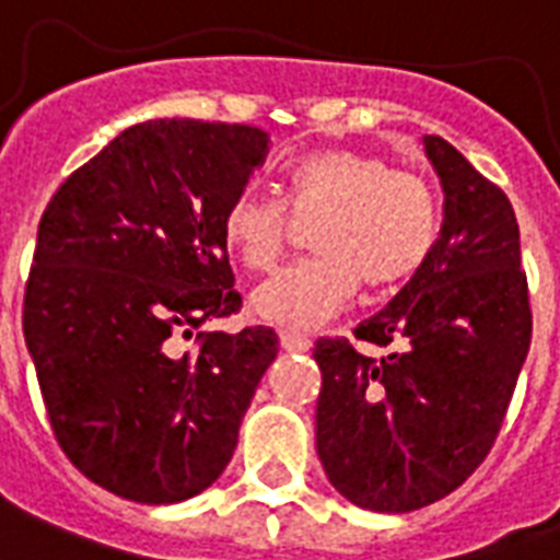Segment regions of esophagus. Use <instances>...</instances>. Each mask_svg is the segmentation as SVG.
<instances>
[{"mask_svg": "<svg viewBox=\"0 0 560 560\" xmlns=\"http://www.w3.org/2000/svg\"><path fill=\"white\" fill-rule=\"evenodd\" d=\"M279 340H281V349H288V351H307V349H311V340H307L305 334L290 331V328H284V331L279 334Z\"/></svg>", "mask_w": 560, "mask_h": 560, "instance_id": "esophagus-1", "label": "esophagus"}]
</instances>
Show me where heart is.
I'll return each mask as SVG.
<instances>
[{
  "label": "heart",
  "instance_id": "b5f03b06",
  "mask_svg": "<svg viewBox=\"0 0 560 560\" xmlns=\"http://www.w3.org/2000/svg\"><path fill=\"white\" fill-rule=\"evenodd\" d=\"M284 205L293 218H314L316 255L290 264L253 293L264 323L316 328L337 316L358 293L407 281L430 258L442 211L421 174L389 168L360 151L307 153L284 171ZM267 194L241 191L223 211L220 235L249 272L279 264L290 215Z\"/></svg>",
  "mask_w": 560,
  "mask_h": 560
}]
</instances>
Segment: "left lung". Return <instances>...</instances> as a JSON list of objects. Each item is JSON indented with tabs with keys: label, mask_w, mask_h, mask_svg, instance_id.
Returning a JSON list of instances; mask_svg holds the SVG:
<instances>
[{
	"label": "left lung",
	"mask_w": 560,
	"mask_h": 560,
	"mask_svg": "<svg viewBox=\"0 0 560 560\" xmlns=\"http://www.w3.org/2000/svg\"><path fill=\"white\" fill-rule=\"evenodd\" d=\"M444 223L421 270L349 340H316V453L360 509L404 514L442 500L491 451L529 354L521 229L503 188L442 136H424Z\"/></svg>",
	"instance_id": "left-lung-1"
}]
</instances>
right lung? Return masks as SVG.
Wrapping results in <instances>:
<instances>
[{
	"label": "right lung",
	"mask_w": 560,
	"mask_h": 560,
	"mask_svg": "<svg viewBox=\"0 0 560 560\" xmlns=\"http://www.w3.org/2000/svg\"><path fill=\"white\" fill-rule=\"evenodd\" d=\"M261 127H127L48 200L22 331L57 444L95 486L183 503L223 474L279 337L241 311L220 220L267 160Z\"/></svg>",
	"instance_id": "add662e5"
}]
</instances>
